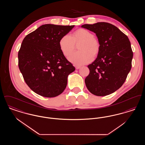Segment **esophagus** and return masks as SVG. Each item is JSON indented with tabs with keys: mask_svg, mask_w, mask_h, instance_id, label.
<instances>
[{
	"mask_svg": "<svg viewBox=\"0 0 145 145\" xmlns=\"http://www.w3.org/2000/svg\"><path fill=\"white\" fill-rule=\"evenodd\" d=\"M80 67H80V66H76V69H80Z\"/></svg>",
	"mask_w": 145,
	"mask_h": 145,
	"instance_id": "34e87169",
	"label": "esophagus"
}]
</instances>
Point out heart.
I'll return each mask as SVG.
<instances>
[{
    "instance_id": "1",
    "label": "heart",
    "mask_w": 145,
    "mask_h": 145,
    "mask_svg": "<svg viewBox=\"0 0 145 145\" xmlns=\"http://www.w3.org/2000/svg\"><path fill=\"white\" fill-rule=\"evenodd\" d=\"M80 43L78 46L79 51L76 52L69 57V61L76 65H83L91 62L93 59V55L98 54L100 44L93 34L85 29H80L71 36L64 35L59 42L60 48L62 54L67 56L76 48V44Z\"/></svg>"
}]
</instances>
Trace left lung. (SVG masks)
<instances>
[{
    "label": "left lung",
    "instance_id": "8db88e82",
    "mask_svg": "<svg viewBox=\"0 0 145 145\" xmlns=\"http://www.w3.org/2000/svg\"><path fill=\"white\" fill-rule=\"evenodd\" d=\"M95 33L100 44L96 59L88 66L90 73L85 83L90 92L104 96L120 89L131 68L133 53L127 35L106 22L84 24Z\"/></svg>",
    "mask_w": 145,
    "mask_h": 145
}]
</instances>
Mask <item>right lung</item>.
<instances>
[{"label":"right lung","instance_id":"add662e5","mask_svg":"<svg viewBox=\"0 0 145 145\" xmlns=\"http://www.w3.org/2000/svg\"><path fill=\"white\" fill-rule=\"evenodd\" d=\"M74 25L44 24L27 35L18 52V66L28 86L37 94L54 97L66 88L75 67L60 48L59 42Z\"/></svg>","mask_w":145,"mask_h":145}]
</instances>
